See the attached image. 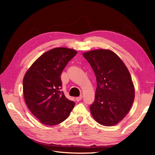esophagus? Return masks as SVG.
I'll list each match as a JSON object with an SVG mask.
<instances>
[{
    "label": "esophagus",
    "mask_w": 155,
    "mask_h": 155,
    "mask_svg": "<svg viewBox=\"0 0 155 155\" xmlns=\"http://www.w3.org/2000/svg\"><path fill=\"white\" fill-rule=\"evenodd\" d=\"M82 97H83L82 95L79 96V97H76V101H81V99H82Z\"/></svg>",
    "instance_id": "esophagus-1"
}]
</instances>
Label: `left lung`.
<instances>
[{
	"label": "left lung",
	"mask_w": 155,
	"mask_h": 155,
	"mask_svg": "<svg viewBox=\"0 0 155 155\" xmlns=\"http://www.w3.org/2000/svg\"><path fill=\"white\" fill-rule=\"evenodd\" d=\"M95 74L97 87L91 112L95 120L112 126L122 120L134 99L130 73L122 61L109 50H95L83 54Z\"/></svg>",
	"instance_id": "left-lung-1"
}]
</instances>
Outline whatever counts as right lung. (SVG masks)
I'll list each match as a JSON object with an SVG mask.
<instances>
[{"mask_svg":"<svg viewBox=\"0 0 155 155\" xmlns=\"http://www.w3.org/2000/svg\"><path fill=\"white\" fill-rule=\"evenodd\" d=\"M77 51L55 48L42 55L28 70L23 79L25 102L31 113L46 125L63 122L75 103L65 97L61 75Z\"/></svg>","mask_w":155,"mask_h":155,"instance_id":"add662e5","label":"right lung"}]
</instances>
